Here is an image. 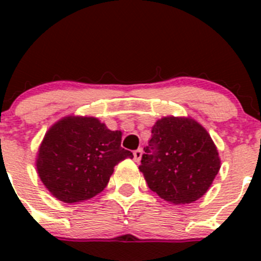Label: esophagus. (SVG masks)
<instances>
[{
	"mask_svg": "<svg viewBox=\"0 0 261 261\" xmlns=\"http://www.w3.org/2000/svg\"><path fill=\"white\" fill-rule=\"evenodd\" d=\"M141 155H143V150H141V149H138V150H135V151H134V159H135L136 163L140 162Z\"/></svg>",
	"mask_w": 261,
	"mask_h": 261,
	"instance_id": "esophagus-1",
	"label": "esophagus"
}]
</instances>
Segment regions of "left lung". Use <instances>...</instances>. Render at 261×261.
Returning <instances> with one entry per match:
<instances>
[{
    "label": "left lung",
    "instance_id": "1",
    "mask_svg": "<svg viewBox=\"0 0 261 261\" xmlns=\"http://www.w3.org/2000/svg\"><path fill=\"white\" fill-rule=\"evenodd\" d=\"M139 167L149 188L173 204L192 203L220 170L218 151L206 128L189 117H163L151 128Z\"/></svg>",
    "mask_w": 261,
    "mask_h": 261
}]
</instances>
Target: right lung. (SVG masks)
Instances as JSON below:
<instances>
[{"instance_id":"1","label":"right lung","mask_w":261,"mask_h":261,"mask_svg":"<svg viewBox=\"0 0 261 261\" xmlns=\"http://www.w3.org/2000/svg\"><path fill=\"white\" fill-rule=\"evenodd\" d=\"M121 131L94 117L68 116L49 128L36 168L44 186L65 203L86 201L106 188L115 165L133 152L121 147Z\"/></svg>"}]
</instances>
